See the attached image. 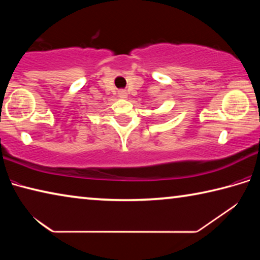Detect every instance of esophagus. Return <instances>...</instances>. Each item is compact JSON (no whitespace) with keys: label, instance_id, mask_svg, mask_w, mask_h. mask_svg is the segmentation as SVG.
<instances>
[{"label":"esophagus","instance_id":"obj_1","mask_svg":"<svg viewBox=\"0 0 260 260\" xmlns=\"http://www.w3.org/2000/svg\"><path fill=\"white\" fill-rule=\"evenodd\" d=\"M118 95H119L120 99H127V91L126 90H119L118 91Z\"/></svg>","mask_w":260,"mask_h":260}]
</instances>
